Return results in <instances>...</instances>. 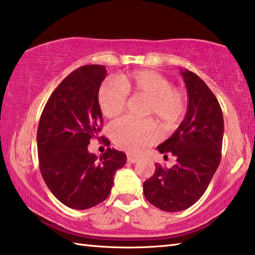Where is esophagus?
Instances as JSON below:
<instances>
[{"mask_svg": "<svg viewBox=\"0 0 255 255\" xmlns=\"http://www.w3.org/2000/svg\"><path fill=\"white\" fill-rule=\"evenodd\" d=\"M138 159H139V158H138V157H136V156L130 155V154H128V155H127V160L129 161V163L133 164V163H136V161H137Z\"/></svg>", "mask_w": 255, "mask_h": 255, "instance_id": "34e87169", "label": "esophagus"}]
</instances>
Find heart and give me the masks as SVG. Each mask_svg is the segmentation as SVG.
I'll return each mask as SVG.
<instances>
[{"label": "heart", "instance_id": "b5f03b06", "mask_svg": "<svg viewBox=\"0 0 255 255\" xmlns=\"http://www.w3.org/2000/svg\"><path fill=\"white\" fill-rule=\"evenodd\" d=\"M127 94L149 97L148 114H154L166 127H174L186 112V99L182 90L174 88L167 78L155 71L138 70L117 77L100 87L98 104L107 118L122 114L127 105ZM110 136L119 148L139 154L159 138L154 120L125 117L110 127Z\"/></svg>", "mask_w": 255, "mask_h": 255}]
</instances>
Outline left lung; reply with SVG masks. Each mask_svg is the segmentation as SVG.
Segmentation results:
<instances>
[{
    "label": "left lung",
    "mask_w": 255,
    "mask_h": 255,
    "mask_svg": "<svg viewBox=\"0 0 255 255\" xmlns=\"http://www.w3.org/2000/svg\"><path fill=\"white\" fill-rule=\"evenodd\" d=\"M187 89V113L167 140L157 147L160 154L176 157L172 168L155 165L143 183L146 200L161 211H184L200 200L221 161L224 120L216 97L200 77L180 70Z\"/></svg>",
    "instance_id": "left-lung-1"
}]
</instances>
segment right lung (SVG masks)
<instances>
[{"mask_svg": "<svg viewBox=\"0 0 255 255\" xmlns=\"http://www.w3.org/2000/svg\"><path fill=\"white\" fill-rule=\"evenodd\" d=\"M105 66L78 68L55 88L40 118L36 142L40 170L58 200L73 210H87L104 202L114 175L126 164L125 152L107 148L98 158L88 150L98 137L103 114L98 104Z\"/></svg>", "mask_w": 255, "mask_h": 255, "instance_id": "right-lung-1", "label": "right lung"}]
</instances>
